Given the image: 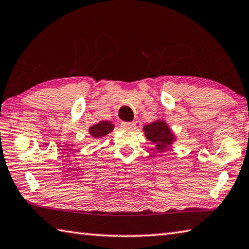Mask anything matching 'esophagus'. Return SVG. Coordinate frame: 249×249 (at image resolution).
Masks as SVG:
<instances>
[{"label":"esophagus","instance_id":"obj_1","mask_svg":"<svg viewBox=\"0 0 249 249\" xmlns=\"http://www.w3.org/2000/svg\"><path fill=\"white\" fill-rule=\"evenodd\" d=\"M121 127L124 128V129L132 130V129H134L135 127H136V124H135L134 122H122Z\"/></svg>","mask_w":249,"mask_h":249}]
</instances>
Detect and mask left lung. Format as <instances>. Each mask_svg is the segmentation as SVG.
<instances>
[{"label": "left lung", "instance_id": "8db88e82", "mask_svg": "<svg viewBox=\"0 0 249 249\" xmlns=\"http://www.w3.org/2000/svg\"><path fill=\"white\" fill-rule=\"evenodd\" d=\"M143 132L148 140L156 143L158 150L164 151L165 147L170 146L174 140V135L163 121H157L143 126Z\"/></svg>", "mask_w": 249, "mask_h": 249}]
</instances>
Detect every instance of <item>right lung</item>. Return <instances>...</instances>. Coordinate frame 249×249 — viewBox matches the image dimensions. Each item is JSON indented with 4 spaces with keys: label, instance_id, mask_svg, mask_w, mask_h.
I'll list each match as a JSON object with an SVG mask.
<instances>
[{
    "label": "right lung",
    "instance_id": "right-lung-1",
    "mask_svg": "<svg viewBox=\"0 0 249 249\" xmlns=\"http://www.w3.org/2000/svg\"><path fill=\"white\" fill-rule=\"evenodd\" d=\"M113 128H114V125L111 124L110 122L102 121L97 125L91 126V127L89 128V133L94 138H101L109 134L110 132H112Z\"/></svg>",
    "mask_w": 249,
    "mask_h": 249
}]
</instances>
